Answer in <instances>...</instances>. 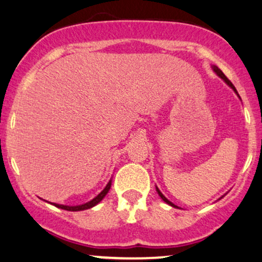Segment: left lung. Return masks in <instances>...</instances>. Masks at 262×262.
Instances as JSON below:
<instances>
[{"label":"left lung","mask_w":262,"mask_h":262,"mask_svg":"<svg viewBox=\"0 0 262 262\" xmlns=\"http://www.w3.org/2000/svg\"><path fill=\"white\" fill-rule=\"evenodd\" d=\"M212 69H213V71H214V73H215V74H217V75H218V76H219V77H221V79H222V80H223V81H224V82H225V83H227V85L230 87V89H233V91H234V92H235V93H236V95H237V97H239V98H240V96H239V93H237V91H236V89H235V87H234V85H233V83H231V82H230V81L227 79V76H225V75H224L223 73H222V70H221V69H219V68H218V66H215V65H212ZM156 192H158V194H159V196H160V197H161V200H162V201H164V202H166L167 204H169V206H171V207H173V208H179V207H177V206H176V204H173L172 202H170V201H169V200H167V198H166V197H165V196H164V194H162V193H161V191H160V189H159L158 187H156ZM221 198H222V197H221Z\"/></svg>","instance_id":"left-lung-1"}]
</instances>
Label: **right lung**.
<instances>
[{"mask_svg": "<svg viewBox=\"0 0 262 262\" xmlns=\"http://www.w3.org/2000/svg\"><path fill=\"white\" fill-rule=\"evenodd\" d=\"M111 186H112V180H110V182L107 183L106 187L101 191V193H98L97 196H96L93 200L89 201V202L83 203V204H79V206H64V204H58V203H50V204H54L55 207H58L60 209H65V210H70V212H79V210H85V209H90L92 208V207H95L96 204H98L101 202L102 200H103L104 197H106V194L108 193V191H110Z\"/></svg>", "mask_w": 262, "mask_h": 262, "instance_id": "obj_1", "label": "right lung"}]
</instances>
